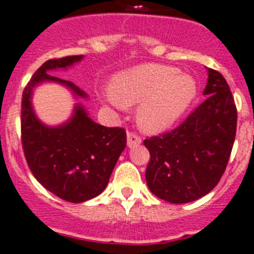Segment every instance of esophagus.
I'll return each instance as SVG.
<instances>
[{"mask_svg": "<svg viewBox=\"0 0 254 254\" xmlns=\"http://www.w3.org/2000/svg\"><path fill=\"white\" fill-rule=\"evenodd\" d=\"M141 143V138L135 132H127V146L129 148H134V146L139 145Z\"/></svg>", "mask_w": 254, "mask_h": 254, "instance_id": "obj_1", "label": "esophagus"}]
</instances>
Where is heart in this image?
Segmentation results:
<instances>
[{"label":"heart","instance_id":"obj_1","mask_svg":"<svg viewBox=\"0 0 254 254\" xmlns=\"http://www.w3.org/2000/svg\"><path fill=\"white\" fill-rule=\"evenodd\" d=\"M198 95V82L174 66L141 65L127 71L114 81L109 96L116 106L140 104L138 123L141 129L158 132L181 119Z\"/></svg>","mask_w":254,"mask_h":254}]
</instances>
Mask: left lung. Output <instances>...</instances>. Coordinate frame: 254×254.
I'll return each mask as SVG.
<instances>
[{
    "label": "left lung",
    "instance_id": "obj_1",
    "mask_svg": "<svg viewBox=\"0 0 254 254\" xmlns=\"http://www.w3.org/2000/svg\"><path fill=\"white\" fill-rule=\"evenodd\" d=\"M204 95L173 130L144 140L150 153L145 179L154 195L182 204L209 193L226 170L237 130V108L228 82L208 68Z\"/></svg>",
    "mask_w": 254,
    "mask_h": 254
}]
</instances>
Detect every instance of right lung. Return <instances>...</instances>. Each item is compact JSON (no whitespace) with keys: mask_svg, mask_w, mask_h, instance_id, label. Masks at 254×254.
I'll use <instances>...</instances> for the list:
<instances>
[{"mask_svg":"<svg viewBox=\"0 0 254 254\" xmlns=\"http://www.w3.org/2000/svg\"><path fill=\"white\" fill-rule=\"evenodd\" d=\"M81 59L82 55L66 56L42 64L25 86L21 101V141L28 168L47 190L71 203L95 198L106 188L127 145L123 127L96 124L80 105L70 122L58 127H45L35 116L31 106L32 87L45 80L61 82L86 98L71 81L47 73V70L67 67Z\"/></svg>","mask_w":254,"mask_h":254,"instance_id":"right-lung-1","label":"right lung"}]
</instances>
